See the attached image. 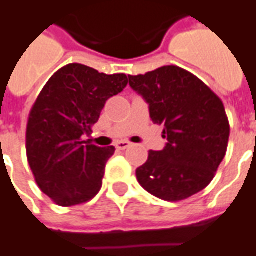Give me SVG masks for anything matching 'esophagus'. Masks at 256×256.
Wrapping results in <instances>:
<instances>
[{
	"mask_svg": "<svg viewBox=\"0 0 256 256\" xmlns=\"http://www.w3.org/2000/svg\"><path fill=\"white\" fill-rule=\"evenodd\" d=\"M130 146H131L130 142H126V140H120V142H117L116 148H117L118 150H125V149H128Z\"/></svg>",
	"mask_w": 256,
	"mask_h": 256,
	"instance_id": "obj_1",
	"label": "esophagus"
}]
</instances>
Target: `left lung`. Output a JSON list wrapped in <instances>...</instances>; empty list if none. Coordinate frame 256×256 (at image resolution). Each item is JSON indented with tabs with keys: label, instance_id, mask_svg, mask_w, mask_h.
Masks as SVG:
<instances>
[{
	"label": "left lung",
	"instance_id": "8db88e82",
	"mask_svg": "<svg viewBox=\"0 0 256 256\" xmlns=\"http://www.w3.org/2000/svg\"><path fill=\"white\" fill-rule=\"evenodd\" d=\"M130 78V86L163 125V150H150L136 168L139 184L164 200H182L206 188L227 150L224 106L200 79L174 65Z\"/></svg>",
	"mask_w": 256,
	"mask_h": 256
}]
</instances>
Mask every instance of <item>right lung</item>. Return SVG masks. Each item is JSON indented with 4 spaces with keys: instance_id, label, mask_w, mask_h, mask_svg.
<instances>
[{
    "instance_id": "right-lung-1",
    "label": "right lung",
    "mask_w": 256,
    "mask_h": 256,
    "mask_svg": "<svg viewBox=\"0 0 256 256\" xmlns=\"http://www.w3.org/2000/svg\"><path fill=\"white\" fill-rule=\"evenodd\" d=\"M124 74L106 75L90 66L70 64L40 92L29 116L26 153L40 190L57 205L90 200L102 188L114 146L84 145L106 102L124 90Z\"/></svg>"
}]
</instances>
